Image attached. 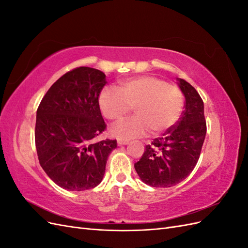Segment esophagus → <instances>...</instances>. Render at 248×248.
Returning a JSON list of instances; mask_svg holds the SVG:
<instances>
[{
	"instance_id": "esophagus-1",
	"label": "esophagus",
	"mask_w": 248,
	"mask_h": 248,
	"mask_svg": "<svg viewBox=\"0 0 248 248\" xmlns=\"http://www.w3.org/2000/svg\"><path fill=\"white\" fill-rule=\"evenodd\" d=\"M117 142H118V145H119V146H122V145H127V144H128L129 140H128L118 139V140H117Z\"/></svg>"
}]
</instances>
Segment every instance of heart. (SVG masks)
Listing matches in <instances>:
<instances>
[{"mask_svg": "<svg viewBox=\"0 0 248 248\" xmlns=\"http://www.w3.org/2000/svg\"><path fill=\"white\" fill-rule=\"evenodd\" d=\"M103 117L114 123L122 121L133 108L136 117L115 126L114 136L121 139L154 137L170 130L181 117L184 98L177 86L159 78L145 76L124 80L119 90L106 87L98 97Z\"/></svg>", "mask_w": 248, "mask_h": 248, "instance_id": "obj_1", "label": "heart"}]
</instances>
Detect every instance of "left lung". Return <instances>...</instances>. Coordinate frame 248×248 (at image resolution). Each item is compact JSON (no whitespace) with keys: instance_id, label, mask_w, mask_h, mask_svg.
Listing matches in <instances>:
<instances>
[{"instance_id":"8db88e82","label":"left lung","mask_w":248,"mask_h":248,"mask_svg":"<svg viewBox=\"0 0 248 248\" xmlns=\"http://www.w3.org/2000/svg\"><path fill=\"white\" fill-rule=\"evenodd\" d=\"M185 96V109L171 128L147 145L141 158L134 163L144 183L153 187H170L192 171L200 158L207 125L204 102L189 82L178 78Z\"/></svg>"}]
</instances>
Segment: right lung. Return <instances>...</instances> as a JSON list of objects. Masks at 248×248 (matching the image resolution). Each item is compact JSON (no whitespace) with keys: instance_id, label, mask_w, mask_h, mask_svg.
I'll use <instances>...</instances> for the list:
<instances>
[{"instance_id":"right-lung-1","label":"right lung","mask_w":248,"mask_h":248,"mask_svg":"<svg viewBox=\"0 0 248 248\" xmlns=\"http://www.w3.org/2000/svg\"><path fill=\"white\" fill-rule=\"evenodd\" d=\"M106 84L102 71L78 67L48 89L37 109L35 145L40 166L62 188H94L117 147L116 140H94L107 128L98 103Z\"/></svg>"}]
</instances>
